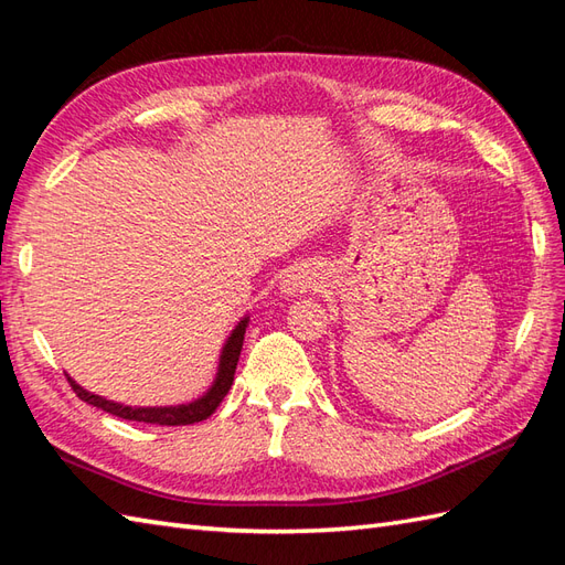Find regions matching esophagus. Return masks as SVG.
<instances>
[{"instance_id": "34e87169", "label": "esophagus", "mask_w": 565, "mask_h": 565, "mask_svg": "<svg viewBox=\"0 0 565 565\" xmlns=\"http://www.w3.org/2000/svg\"><path fill=\"white\" fill-rule=\"evenodd\" d=\"M315 274L308 269H291L284 277L281 281V291L286 296H298V294H306L310 288H315Z\"/></svg>"}]
</instances>
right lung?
I'll return each instance as SVG.
<instances>
[{
	"mask_svg": "<svg viewBox=\"0 0 565 565\" xmlns=\"http://www.w3.org/2000/svg\"><path fill=\"white\" fill-rule=\"evenodd\" d=\"M250 317L245 315L241 317V322L236 324V329L231 331L222 355H220V367H216V377L212 382V386L207 388L205 394L200 398L191 401V403H181V406H157V408H134V406H124V403L117 401H107L105 396H97L85 392L81 384H76L74 380L68 377L71 386L81 401L90 403L95 408H103L109 415H117L121 420H131V423H148V425H162V427H181V425H193V423H202L216 411V406L224 401V396L228 394L231 384H234V372L238 365V355L243 349V337H245V327H248Z\"/></svg>",
	"mask_w": 565,
	"mask_h": 565,
	"instance_id": "add662e5",
	"label": "right lung"
}]
</instances>
